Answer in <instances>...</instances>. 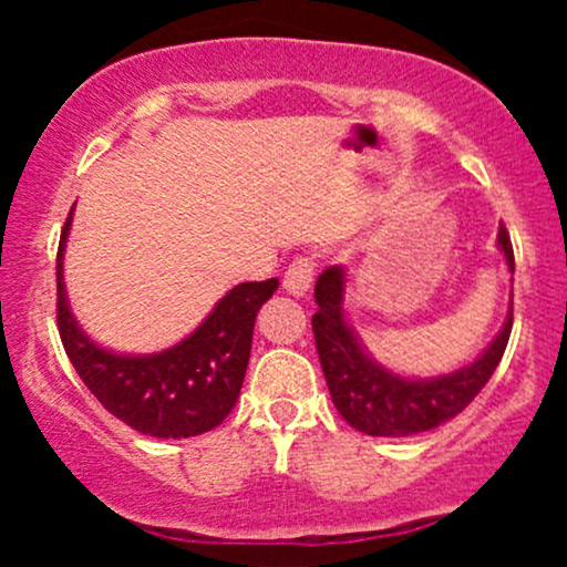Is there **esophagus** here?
Returning <instances> with one entry per match:
<instances>
[{
	"label": "esophagus",
	"mask_w": 567,
	"mask_h": 567,
	"mask_svg": "<svg viewBox=\"0 0 567 567\" xmlns=\"http://www.w3.org/2000/svg\"><path fill=\"white\" fill-rule=\"evenodd\" d=\"M315 271H317V261L311 256H298L296 261L288 266V271H285V282L282 288L290 292V296L301 298L306 296V290L311 288V282H315Z\"/></svg>",
	"instance_id": "34e87169"
}]
</instances>
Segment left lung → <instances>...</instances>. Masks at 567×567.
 <instances>
[{
  "label": "left lung",
  "instance_id": "obj_1",
  "mask_svg": "<svg viewBox=\"0 0 567 567\" xmlns=\"http://www.w3.org/2000/svg\"><path fill=\"white\" fill-rule=\"evenodd\" d=\"M498 247L514 275L512 239L504 226L498 229ZM343 292L347 275L341 266L324 269L315 285L320 309L311 317V330L333 405L349 426L370 437H410L455 419L483 392L509 343L512 303L501 333L470 365L437 379H405L368 354L343 317Z\"/></svg>",
  "mask_w": 567,
  "mask_h": 567
}]
</instances>
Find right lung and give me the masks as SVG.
<instances>
[{"mask_svg": "<svg viewBox=\"0 0 567 567\" xmlns=\"http://www.w3.org/2000/svg\"><path fill=\"white\" fill-rule=\"evenodd\" d=\"M71 216L74 207L63 226L55 261L58 330L84 386L109 413L148 437L181 440L216 429L237 405L256 315L277 290V279L231 288L205 322L171 349L157 354H116L90 341L71 315L63 285Z\"/></svg>", "mask_w": 567, "mask_h": 567, "instance_id": "add662e5", "label": "right lung"}]
</instances>
